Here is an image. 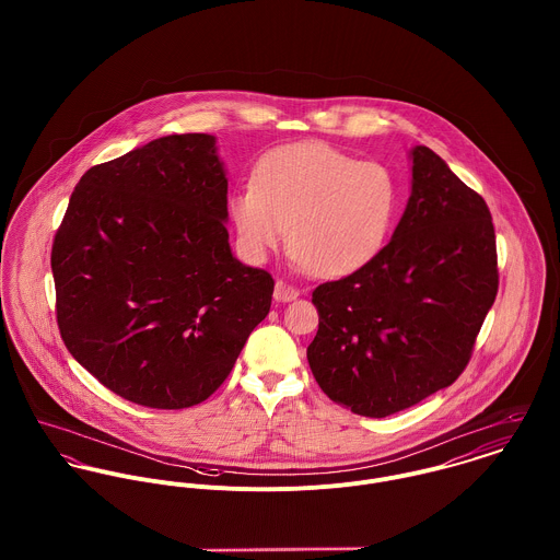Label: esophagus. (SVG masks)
Segmentation results:
<instances>
[{"label":"esophagus","mask_w":560,"mask_h":560,"mask_svg":"<svg viewBox=\"0 0 560 560\" xmlns=\"http://www.w3.org/2000/svg\"><path fill=\"white\" fill-rule=\"evenodd\" d=\"M298 295H300V291H298L295 287L287 284L284 280H278V282H276V289H273V300H276V302H291V300H295Z\"/></svg>","instance_id":"1"}]
</instances>
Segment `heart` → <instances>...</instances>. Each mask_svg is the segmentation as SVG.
<instances>
[{
    "label": "heart",
    "mask_w": 560,
    "mask_h": 560,
    "mask_svg": "<svg viewBox=\"0 0 560 560\" xmlns=\"http://www.w3.org/2000/svg\"><path fill=\"white\" fill-rule=\"evenodd\" d=\"M399 209L388 167L358 161L320 142L273 149L252 187L229 198V215L247 256L265 258L287 231V252L313 278H338L369 265L386 245Z\"/></svg>",
    "instance_id": "1"
}]
</instances>
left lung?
Instances as JSON below:
<instances>
[{"label":"left lung","instance_id":"obj_1","mask_svg":"<svg viewBox=\"0 0 560 560\" xmlns=\"http://www.w3.org/2000/svg\"><path fill=\"white\" fill-rule=\"evenodd\" d=\"M409 160L411 194L390 243L313 291L311 371L329 399L369 418L448 388L498 293L485 200L431 149L416 147Z\"/></svg>","mask_w":560,"mask_h":560}]
</instances>
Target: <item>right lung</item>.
<instances>
[{
  "mask_svg": "<svg viewBox=\"0 0 560 560\" xmlns=\"http://www.w3.org/2000/svg\"><path fill=\"white\" fill-rule=\"evenodd\" d=\"M215 138L165 136L90 167L51 249L62 340L122 399H209L267 317L273 278L233 256Z\"/></svg>",
  "mask_w": 560,
  "mask_h": 560,
  "instance_id": "right-lung-1",
  "label": "right lung"
}]
</instances>
